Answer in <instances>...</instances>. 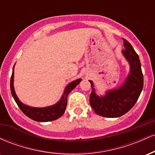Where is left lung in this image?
<instances>
[{"instance_id": "left-lung-1", "label": "left lung", "mask_w": 155, "mask_h": 155, "mask_svg": "<svg viewBox=\"0 0 155 155\" xmlns=\"http://www.w3.org/2000/svg\"><path fill=\"white\" fill-rule=\"evenodd\" d=\"M122 39L125 47L122 53L130 66V71L124 83L120 88L110 90L105 96L99 97L95 94L93 83L90 80L92 87L90 96L91 107L96 114L108 118L121 117L129 111L136 104L143 87L139 57L131 44L126 39Z\"/></svg>"}]
</instances>
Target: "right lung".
<instances>
[{"mask_svg": "<svg viewBox=\"0 0 155 155\" xmlns=\"http://www.w3.org/2000/svg\"><path fill=\"white\" fill-rule=\"evenodd\" d=\"M81 81V79H79L69 84L65 88V91L63 92V95L59 102L57 103L54 106L45 108L31 107V106H28L26 105L23 104L19 100L15 93V88H14V67L12 76H11L10 88L12 95L13 96L15 102L17 103V106L27 117L31 118V120L36 121V122H49V121H53L60 118L65 113V108H66L67 106L68 95L71 92V90H74L79 84V83Z\"/></svg>", "mask_w": 155, "mask_h": 155, "instance_id": "add662e5", "label": "right lung"}]
</instances>
